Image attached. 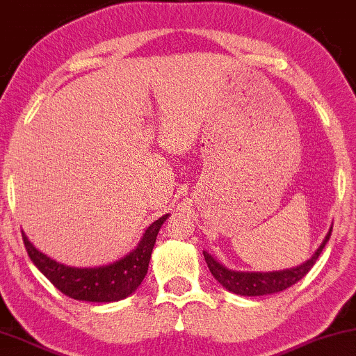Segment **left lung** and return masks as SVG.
<instances>
[{
	"label": "left lung",
	"instance_id": "8db88e82",
	"mask_svg": "<svg viewBox=\"0 0 356 356\" xmlns=\"http://www.w3.org/2000/svg\"><path fill=\"white\" fill-rule=\"evenodd\" d=\"M332 226L329 229L326 238H324L323 244L318 247V250L313 254L310 260H307L305 264L298 265L291 270H282V271H270V273H247V271H233L229 268H226L220 264L218 260H215L209 252L204 250L205 261L210 273L213 277L225 287L226 291L238 293V296H268V293L281 292L291 287L302 280L308 271L312 270V266L316 264L319 254H321L326 242L331 238Z\"/></svg>",
	"mask_w": 356,
	"mask_h": 356
}]
</instances>
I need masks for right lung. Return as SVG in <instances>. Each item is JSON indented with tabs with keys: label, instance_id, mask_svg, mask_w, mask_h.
Listing matches in <instances>:
<instances>
[{
	"label": "right lung",
	"instance_id": "obj_1",
	"mask_svg": "<svg viewBox=\"0 0 356 356\" xmlns=\"http://www.w3.org/2000/svg\"><path fill=\"white\" fill-rule=\"evenodd\" d=\"M168 213L154 221L144 231L136 249L114 264L97 268H75L59 264L35 249L22 231V239L30 260L67 297L85 302H118L138 289L147 273L149 260L156 244L157 233Z\"/></svg>",
	"mask_w": 356,
	"mask_h": 356
}]
</instances>
